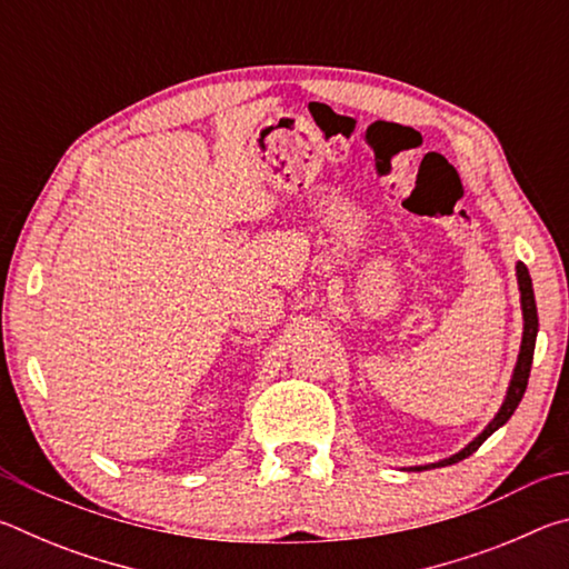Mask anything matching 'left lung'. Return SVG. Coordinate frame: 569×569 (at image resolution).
Listing matches in <instances>:
<instances>
[{
    "instance_id": "8db88e82",
    "label": "left lung",
    "mask_w": 569,
    "mask_h": 569,
    "mask_svg": "<svg viewBox=\"0 0 569 569\" xmlns=\"http://www.w3.org/2000/svg\"><path fill=\"white\" fill-rule=\"evenodd\" d=\"M517 281H519V291H522V313H525V336H522V349H519V359L515 366V377L512 383H509V391H507V399L502 403V409L497 411V417L489 421V427L481 431V435L471 441L469 447H465L459 451V455L449 457L445 461H437V465H427V467H417V469H435V467H447V465H457V461L467 459L469 455H475V451L485 445V441L495 435V431L502 427V423L509 421L512 417L515 409L519 407V401H522L525 391H527V381H529V369H532V356H535V341H537V303H535V291H532V278H529V271L525 263H517Z\"/></svg>"
}]
</instances>
